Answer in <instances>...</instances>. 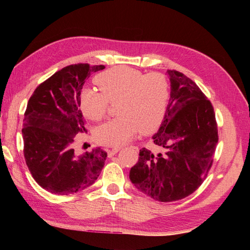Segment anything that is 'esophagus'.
<instances>
[{
    "label": "esophagus",
    "mask_w": 250,
    "mask_h": 250,
    "mask_svg": "<svg viewBox=\"0 0 250 250\" xmlns=\"http://www.w3.org/2000/svg\"><path fill=\"white\" fill-rule=\"evenodd\" d=\"M121 149H122V147H113L111 149H107L106 151H107L108 156H112V155H115L117 152H119Z\"/></svg>",
    "instance_id": "1"
}]
</instances>
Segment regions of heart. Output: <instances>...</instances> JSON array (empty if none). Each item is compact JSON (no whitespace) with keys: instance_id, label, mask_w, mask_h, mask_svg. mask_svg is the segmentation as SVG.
Segmentation results:
<instances>
[{"instance_id":"1","label":"heart","mask_w":250,"mask_h":250,"mask_svg":"<svg viewBox=\"0 0 250 250\" xmlns=\"http://www.w3.org/2000/svg\"><path fill=\"white\" fill-rule=\"evenodd\" d=\"M102 92L86 89L80 108L86 118L99 121L107 113L108 102L117 103L116 119L101 124L96 138L102 145L121 146L140 130L148 133L161 124L167 111L170 90L163 75H145L128 66H116L98 77Z\"/></svg>"}]
</instances>
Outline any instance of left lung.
Wrapping results in <instances>:
<instances>
[{"mask_svg": "<svg viewBox=\"0 0 250 250\" xmlns=\"http://www.w3.org/2000/svg\"><path fill=\"white\" fill-rule=\"evenodd\" d=\"M167 111L153 135L156 152L142 148L129 178L139 191L161 202L186 198L207 177L218 143L214 108L196 83L168 70Z\"/></svg>", "mask_w": 250, "mask_h": 250, "instance_id": "1", "label": "left lung"}]
</instances>
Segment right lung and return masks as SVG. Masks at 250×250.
I'll use <instances>...</instances> for the list:
<instances>
[{
    "label": "right lung",
    "mask_w": 250,
    "mask_h": 250,
    "mask_svg": "<svg viewBox=\"0 0 250 250\" xmlns=\"http://www.w3.org/2000/svg\"><path fill=\"white\" fill-rule=\"evenodd\" d=\"M104 65H67L36 87L25 111L24 156L34 180L52 194L77 193L99 177L107 153L74 149L76 134L87 132L80 110L86 79Z\"/></svg>",
    "instance_id": "add662e5"
}]
</instances>
